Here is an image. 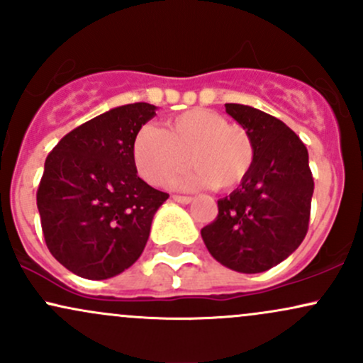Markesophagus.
<instances>
[{"label":"esophagus","instance_id":"obj_1","mask_svg":"<svg viewBox=\"0 0 363 363\" xmlns=\"http://www.w3.org/2000/svg\"><path fill=\"white\" fill-rule=\"evenodd\" d=\"M172 199L177 203H182V205H187V203L193 201V198H191V196H181V194H174Z\"/></svg>","mask_w":363,"mask_h":363}]
</instances>
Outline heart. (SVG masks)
<instances>
[{"instance_id": "1", "label": "heart", "mask_w": 363, "mask_h": 363, "mask_svg": "<svg viewBox=\"0 0 363 363\" xmlns=\"http://www.w3.org/2000/svg\"><path fill=\"white\" fill-rule=\"evenodd\" d=\"M131 155L145 181L164 184L186 164L193 167L172 179L179 189L232 191L245 181L254 164V145L239 124H228L216 111L181 112L164 123V129L143 126L133 138Z\"/></svg>"}]
</instances>
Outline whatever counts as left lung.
<instances>
[{"instance_id":"obj_1","label":"left lung","mask_w":363,"mask_h":363,"mask_svg":"<svg viewBox=\"0 0 363 363\" xmlns=\"http://www.w3.org/2000/svg\"><path fill=\"white\" fill-rule=\"evenodd\" d=\"M251 136L254 164L245 181L218 199V215L201 228L216 261L261 273L290 256L309 228L314 179L306 145L280 119L242 104H225Z\"/></svg>"}]
</instances>
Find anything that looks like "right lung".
Returning <instances> with one entry per match:
<instances>
[{
    "instance_id": "obj_1",
    "label": "right lung",
    "mask_w": 363,
    "mask_h": 363,
    "mask_svg": "<svg viewBox=\"0 0 363 363\" xmlns=\"http://www.w3.org/2000/svg\"><path fill=\"white\" fill-rule=\"evenodd\" d=\"M147 102L116 107L62 136L45 158L37 208L45 245L66 269L106 280L143 252L167 193L138 177L133 138L155 116Z\"/></svg>"
}]
</instances>
